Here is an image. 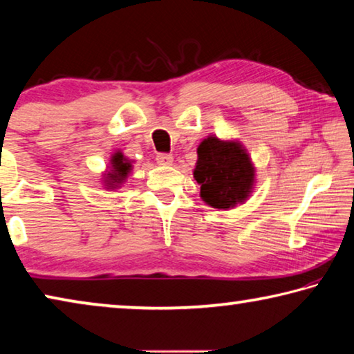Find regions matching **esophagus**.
I'll use <instances>...</instances> for the list:
<instances>
[{
	"label": "esophagus",
	"instance_id": "obj_1",
	"mask_svg": "<svg viewBox=\"0 0 354 354\" xmlns=\"http://www.w3.org/2000/svg\"><path fill=\"white\" fill-rule=\"evenodd\" d=\"M156 160H158L159 165L170 167L173 164V156L171 154H165V153H159L158 156H156Z\"/></svg>",
	"mask_w": 354,
	"mask_h": 354
}]
</instances>
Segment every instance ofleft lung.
Returning a JSON list of instances; mask_svg holds the SVG:
<instances>
[{
	"label": "left lung",
	"instance_id": "obj_1",
	"mask_svg": "<svg viewBox=\"0 0 354 354\" xmlns=\"http://www.w3.org/2000/svg\"><path fill=\"white\" fill-rule=\"evenodd\" d=\"M196 154L194 178L201 185L200 196L207 206L227 211L250 198L256 167L241 142L211 134L201 140Z\"/></svg>",
	"mask_w": 354,
	"mask_h": 354
}]
</instances>
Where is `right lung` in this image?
Listing matches in <instances>:
<instances>
[{
	"label": "right lung",
	"mask_w": 354,
	"mask_h": 354,
	"mask_svg": "<svg viewBox=\"0 0 354 354\" xmlns=\"http://www.w3.org/2000/svg\"><path fill=\"white\" fill-rule=\"evenodd\" d=\"M133 164L134 160L127 158L122 153V149L113 151L109 158L107 169L103 173V178H101L103 187L107 190H115L122 187V184L127 183L129 173L134 169Z\"/></svg>",
	"instance_id": "1"
}]
</instances>
